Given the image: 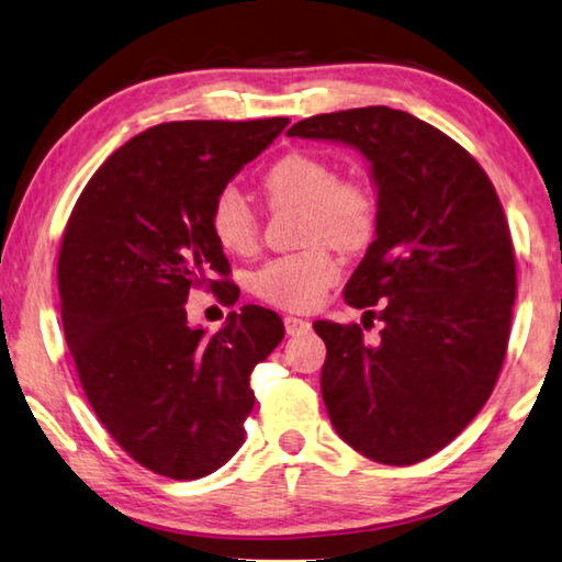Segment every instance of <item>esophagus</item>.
Returning a JSON list of instances; mask_svg holds the SVG:
<instances>
[{"mask_svg": "<svg viewBox=\"0 0 562 562\" xmlns=\"http://www.w3.org/2000/svg\"><path fill=\"white\" fill-rule=\"evenodd\" d=\"M284 329H288V335H300V333H307L310 323H307V319H302V317L288 315V317H284Z\"/></svg>", "mask_w": 562, "mask_h": 562, "instance_id": "1", "label": "esophagus"}]
</instances>
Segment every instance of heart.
Here are the masks:
<instances>
[{"instance_id": "b5f03b06", "label": "heart", "mask_w": 562, "mask_h": 562, "mask_svg": "<svg viewBox=\"0 0 562 562\" xmlns=\"http://www.w3.org/2000/svg\"><path fill=\"white\" fill-rule=\"evenodd\" d=\"M272 207H297V237L307 247L274 257L255 274V292L282 310H313L337 280L340 252H360L375 237V190L352 175H337L325 157L313 153L282 155L262 175ZM210 229L227 255L247 257L260 243V217L237 187L217 192L210 207Z\"/></svg>"}]
</instances>
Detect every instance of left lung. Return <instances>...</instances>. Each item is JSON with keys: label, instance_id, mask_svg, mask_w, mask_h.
Segmentation results:
<instances>
[{"label": "left lung", "instance_id": "left-lung-1", "mask_svg": "<svg viewBox=\"0 0 562 562\" xmlns=\"http://www.w3.org/2000/svg\"><path fill=\"white\" fill-rule=\"evenodd\" d=\"M370 159L378 237L345 284L360 325L315 323L323 400L340 438L385 465H415L465 430L503 370L518 278L503 204L485 169L438 127L390 106L292 124Z\"/></svg>", "mask_w": 562, "mask_h": 562}]
</instances>
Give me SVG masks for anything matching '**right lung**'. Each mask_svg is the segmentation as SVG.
<instances>
[{
  "label": "right lung",
  "instance_id": "right-lung-1",
  "mask_svg": "<svg viewBox=\"0 0 562 562\" xmlns=\"http://www.w3.org/2000/svg\"><path fill=\"white\" fill-rule=\"evenodd\" d=\"M288 124H157L106 157L67 220L57 284L79 382L114 442L157 475L198 480L235 456L249 378L284 337L280 315L257 305L207 335L184 302L200 288L237 302L210 207Z\"/></svg>",
  "mask_w": 562,
  "mask_h": 562
}]
</instances>
